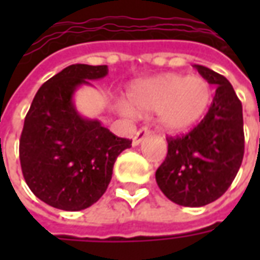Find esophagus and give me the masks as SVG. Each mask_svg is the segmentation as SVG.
Segmentation results:
<instances>
[{"label": "esophagus", "mask_w": 260, "mask_h": 260, "mask_svg": "<svg viewBox=\"0 0 260 260\" xmlns=\"http://www.w3.org/2000/svg\"><path fill=\"white\" fill-rule=\"evenodd\" d=\"M149 135H150V132H149L146 128H142V129L138 131V132L135 134V136H134V139H132V145H134V146L141 145L142 141H143V139H146Z\"/></svg>", "instance_id": "obj_1"}]
</instances>
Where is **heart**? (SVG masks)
Returning <instances> with one entry per match:
<instances>
[{"instance_id": "obj_1", "label": "heart", "mask_w": 260, "mask_h": 260, "mask_svg": "<svg viewBox=\"0 0 260 260\" xmlns=\"http://www.w3.org/2000/svg\"><path fill=\"white\" fill-rule=\"evenodd\" d=\"M213 90L203 76L163 74L138 82L128 93V106L121 113L158 114V124L167 132H184L196 125L212 103Z\"/></svg>"}]
</instances>
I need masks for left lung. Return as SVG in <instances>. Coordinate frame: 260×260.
<instances>
[{"mask_svg":"<svg viewBox=\"0 0 260 260\" xmlns=\"http://www.w3.org/2000/svg\"><path fill=\"white\" fill-rule=\"evenodd\" d=\"M198 72L217 86L201 124L184 136L167 138L169 152L156 171L158 188L186 207L212 203L229 189L244 157L242 104L223 75L203 65Z\"/></svg>","mask_w":260,"mask_h":260,"instance_id":"left-lung-1","label":"left lung"}]
</instances>
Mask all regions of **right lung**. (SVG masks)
I'll return each instance as SVG.
<instances>
[{
	"instance_id": "obj_1",
	"label": "right lung",
	"mask_w": 260,
	"mask_h": 260,
	"mask_svg": "<svg viewBox=\"0 0 260 260\" xmlns=\"http://www.w3.org/2000/svg\"><path fill=\"white\" fill-rule=\"evenodd\" d=\"M107 74V65H69L43 83L26 114L22 173L30 191L55 209L78 212L96 203L119 153L131 147L132 141L115 136L99 119L82 117L74 104L78 87Z\"/></svg>"
}]
</instances>
